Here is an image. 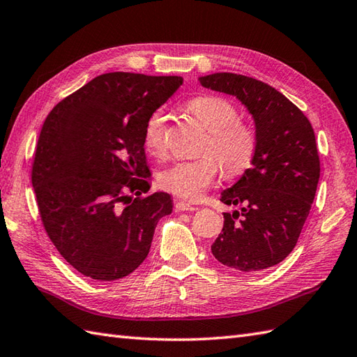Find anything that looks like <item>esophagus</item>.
I'll list each match as a JSON object with an SVG mask.
<instances>
[{
    "mask_svg": "<svg viewBox=\"0 0 357 357\" xmlns=\"http://www.w3.org/2000/svg\"><path fill=\"white\" fill-rule=\"evenodd\" d=\"M197 209H199L197 206L188 203V202H181V200L176 202V211L177 212H194Z\"/></svg>",
    "mask_w": 357,
    "mask_h": 357,
    "instance_id": "obj_1",
    "label": "esophagus"
}]
</instances>
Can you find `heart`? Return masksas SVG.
<instances>
[{
  "label": "heart",
  "mask_w": 357,
  "mask_h": 357,
  "mask_svg": "<svg viewBox=\"0 0 357 357\" xmlns=\"http://www.w3.org/2000/svg\"><path fill=\"white\" fill-rule=\"evenodd\" d=\"M186 109L208 130V137L202 148V153L208 155L168 166L158 172V185L181 199L197 200L215 181L220 172L218 161L229 176H238L249 168L257 154L258 136L250 125L238 121V109L227 99L199 96L188 102ZM166 140L168 116L163 109H155L144 126L145 148L149 154L163 157ZM209 153L215 155L219 160Z\"/></svg>",
  "instance_id": "obj_1"
}]
</instances>
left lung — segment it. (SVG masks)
Returning <instances> with one entry per match:
<instances>
[{
  "instance_id": "1",
  "label": "left lung",
  "mask_w": 357,
  "mask_h": 357,
  "mask_svg": "<svg viewBox=\"0 0 357 357\" xmlns=\"http://www.w3.org/2000/svg\"><path fill=\"white\" fill-rule=\"evenodd\" d=\"M204 89L235 96L248 108L258 136L252 166L221 192L225 226L211 250L221 264L258 272L281 263L295 248L319 181V155L312 123L267 85L235 73L199 77Z\"/></svg>"
}]
</instances>
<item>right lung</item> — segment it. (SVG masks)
<instances>
[{
	"label": "right lung",
	"mask_w": 357,
	"mask_h": 357,
	"mask_svg": "<svg viewBox=\"0 0 357 357\" xmlns=\"http://www.w3.org/2000/svg\"><path fill=\"white\" fill-rule=\"evenodd\" d=\"M180 76L105 73L61 100L39 134L31 183L49 238L77 272L116 281L144 263L171 195L149 191L146 119Z\"/></svg>",
	"instance_id": "add662e5"
}]
</instances>
